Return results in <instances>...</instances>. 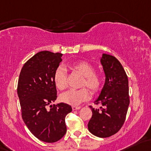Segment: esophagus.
I'll return each instance as SVG.
<instances>
[{
    "instance_id": "esophagus-1",
    "label": "esophagus",
    "mask_w": 151,
    "mask_h": 151,
    "mask_svg": "<svg viewBox=\"0 0 151 151\" xmlns=\"http://www.w3.org/2000/svg\"><path fill=\"white\" fill-rule=\"evenodd\" d=\"M80 108H81L80 106H72V110H79V109H80Z\"/></svg>"
}]
</instances>
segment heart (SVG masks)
Here are the masks:
<instances>
[{
    "label": "heart",
    "mask_w": 151,
    "mask_h": 151,
    "mask_svg": "<svg viewBox=\"0 0 151 151\" xmlns=\"http://www.w3.org/2000/svg\"><path fill=\"white\" fill-rule=\"evenodd\" d=\"M68 67L73 72L78 73L82 76L81 87L86 86L92 93L100 90L102 84V77L99 73L94 72V67L90 63L86 61H76L68 64ZM54 82L57 88L63 90L66 88L67 74L64 67H58L54 73ZM89 97L88 89L85 87L77 90H69L61 94L60 99L62 102L72 105H77Z\"/></svg>",
    "instance_id": "heart-1"
}]
</instances>
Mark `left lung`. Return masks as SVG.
<instances>
[{
	"mask_svg": "<svg viewBox=\"0 0 151 151\" xmlns=\"http://www.w3.org/2000/svg\"><path fill=\"white\" fill-rule=\"evenodd\" d=\"M105 74V83L95 105L89 106L92 116L88 122L89 131L100 137L117 133L123 125L130 104L128 79L122 64L113 56L103 54L101 58Z\"/></svg>",
	"mask_w": 151,
	"mask_h": 151,
	"instance_id": "obj_1",
	"label": "left lung"
}]
</instances>
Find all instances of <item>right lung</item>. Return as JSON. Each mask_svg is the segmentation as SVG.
I'll return each instance as SVG.
<instances>
[{"label": "right lung", "instance_id": "add662e5", "mask_svg": "<svg viewBox=\"0 0 151 151\" xmlns=\"http://www.w3.org/2000/svg\"><path fill=\"white\" fill-rule=\"evenodd\" d=\"M62 56L49 51L36 54L23 66L18 82L23 120L31 133L46 143H55L65 135V117L72 110L63 102L51 105L57 97L53 77Z\"/></svg>", "mask_w": 151, "mask_h": 151}]
</instances>
